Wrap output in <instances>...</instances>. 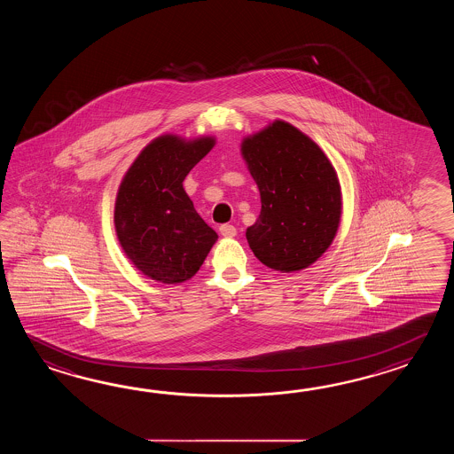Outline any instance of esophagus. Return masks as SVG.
<instances>
[{"mask_svg":"<svg viewBox=\"0 0 454 454\" xmlns=\"http://www.w3.org/2000/svg\"><path fill=\"white\" fill-rule=\"evenodd\" d=\"M219 231H221V235L223 237H235L237 235V229L231 225V223H223L221 227H219Z\"/></svg>","mask_w":454,"mask_h":454,"instance_id":"esophagus-1","label":"esophagus"}]
</instances>
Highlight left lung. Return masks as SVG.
<instances>
[{"instance_id": "8db88e82", "label": "left lung", "mask_w": 454, "mask_h": 454, "mask_svg": "<svg viewBox=\"0 0 454 454\" xmlns=\"http://www.w3.org/2000/svg\"><path fill=\"white\" fill-rule=\"evenodd\" d=\"M241 153L261 194L260 217L247 229L251 250L270 270H305L338 231V175L318 145L286 121L247 137Z\"/></svg>"}]
</instances>
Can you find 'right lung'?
Wrapping results in <instances>:
<instances>
[{
  "instance_id": "add662e5",
  "label": "right lung",
  "mask_w": 454,
  "mask_h": 454,
  "mask_svg": "<svg viewBox=\"0 0 454 454\" xmlns=\"http://www.w3.org/2000/svg\"><path fill=\"white\" fill-rule=\"evenodd\" d=\"M213 145L211 137L186 143L162 136L139 154L120 184L116 235L128 258L151 279H190L217 240L184 190V176Z\"/></svg>"
}]
</instances>
